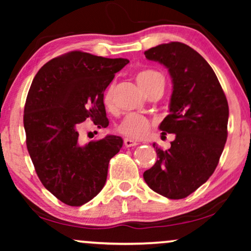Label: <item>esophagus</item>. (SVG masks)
I'll return each instance as SVG.
<instances>
[{
    "label": "esophagus",
    "mask_w": 251,
    "mask_h": 251,
    "mask_svg": "<svg viewBox=\"0 0 251 251\" xmlns=\"http://www.w3.org/2000/svg\"><path fill=\"white\" fill-rule=\"evenodd\" d=\"M125 145H126V147H132V146H137V145H138V143H137L136 140H133V139L126 138V139H125Z\"/></svg>",
    "instance_id": "34e87169"
}]
</instances>
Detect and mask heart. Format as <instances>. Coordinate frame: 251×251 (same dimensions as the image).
Returning <instances> with one entry per match:
<instances>
[{"mask_svg": "<svg viewBox=\"0 0 251 251\" xmlns=\"http://www.w3.org/2000/svg\"><path fill=\"white\" fill-rule=\"evenodd\" d=\"M159 80H163V76L157 71L154 70H144L137 74V82L139 87L145 91V94ZM104 105L106 107H111L113 104V85L111 84L106 89L104 98H102ZM150 130V122L145 116L130 113L126 114L118 125V131L121 135L129 137L132 139H139L144 137Z\"/></svg>", "mask_w": 251, "mask_h": 251, "instance_id": "1", "label": "heart"}]
</instances>
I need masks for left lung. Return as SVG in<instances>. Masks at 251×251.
Masks as SVG:
<instances>
[{"instance_id":"obj_1","label":"left lung","mask_w":251,"mask_h":251,"mask_svg":"<svg viewBox=\"0 0 251 251\" xmlns=\"http://www.w3.org/2000/svg\"><path fill=\"white\" fill-rule=\"evenodd\" d=\"M145 57L166 66L171 76L170 113L159 128L162 135L175 133V140L167 151L156 147V162L143 176L156 193L184 199L217 167L227 139V99L210 65L186 44H160Z\"/></svg>"}]
</instances>
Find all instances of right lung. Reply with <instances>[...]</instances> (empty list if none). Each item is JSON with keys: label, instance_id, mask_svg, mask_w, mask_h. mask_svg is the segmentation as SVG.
I'll list each match as a JSON object with an SVG mask.
<instances>
[{"label": "right lung", "instance_id": "obj_1", "mask_svg": "<svg viewBox=\"0 0 251 251\" xmlns=\"http://www.w3.org/2000/svg\"><path fill=\"white\" fill-rule=\"evenodd\" d=\"M128 59L71 51L37 72L24 109L26 145L41 183L58 200L80 207L102 190L109 160L123 145L121 137L82 145L78 126L91 119L106 128L104 91Z\"/></svg>", "mask_w": 251, "mask_h": 251}]
</instances>
